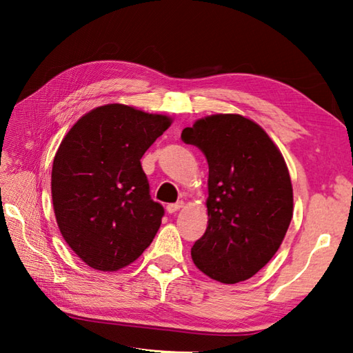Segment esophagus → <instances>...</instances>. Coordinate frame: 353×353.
I'll return each mask as SVG.
<instances>
[{
  "label": "esophagus",
  "mask_w": 353,
  "mask_h": 353,
  "mask_svg": "<svg viewBox=\"0 0 353 353\" xmlns=\"http://www.w3.org/2000/svg\"><path fill=\"white\" fill-rule=\"evenodd\" d=\"M181 208H183V201H177V203H170V205L167 206V211H168V214H174V212H177Z\"/></svg>",
  "instance_id": "1"
}]
</instances>
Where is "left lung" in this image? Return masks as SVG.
I'll use <instances>...</instances> for the list:
<instances>
[{"label":"left lung","instance_id":"8db88e82","mask_svg":"<svg viewBox=\"0 0 353 353\" xmlns=\"http://www.w3.org/2000/svg\"><path fill=\"white\" fill-rule=\"evenodd\" d=\"M205 153L208 228L191 249L201 273L221 283L250 279L274 256L292 219V185L281 150L238 114L197 119L182 132Z\"/></svg>","mask_w":353,"mask_h":353}]
</instances>
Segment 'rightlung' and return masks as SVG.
Instances as JSON below:
<instances>
[{
    "instance_id": "obj_1",
    "label": "right lung",
    "mask_w": 353,
    "mask_h": 353,
    "mask_svg": "<svg viewBox=\"0 0 353 353\" xmlns=\"http://www.w3.org/2000/svg\"><path fill=\"white\" fill-rule=\"evenodd\" d=\"M172 118L110 103L89 110L65 134L51 171L59 230L77 256L117 272L152 244L163 208L152 200L141 157Z\"/></svg>"
}]
</instances>
